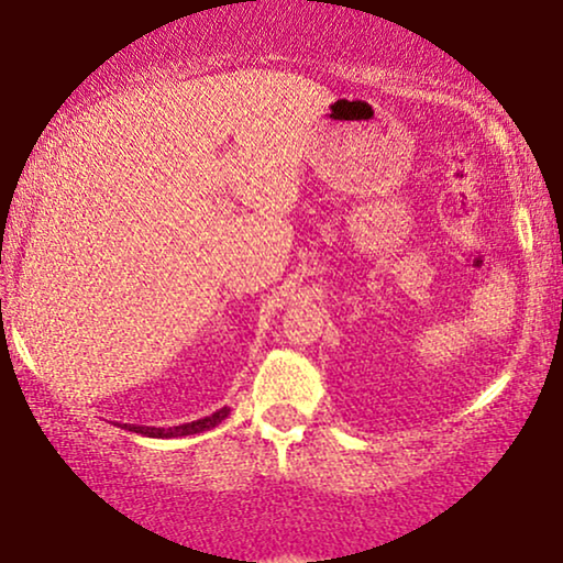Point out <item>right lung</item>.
<instances>
[{
    "label": "right lung",
    "instance_id": "right-lung-1",
    "mask_svg": "<svg viewBox=\"0 0 563 563\" xmlns=\"http://www.w3.org/2000/svg\"><path fill=\"white\" fill-rule=\"evenodd\" d=\"M231 415V407H221L218 412L211 417L196 419V422H186L178 427H139V424H123V430L136 432V434H146V437H158V440H168V437H186V434H198L206 430H213L216 424H221L223 419Z\"/></svg>",
    "mask_w": 563,
    "mask_h": 563
}]
</instances>
